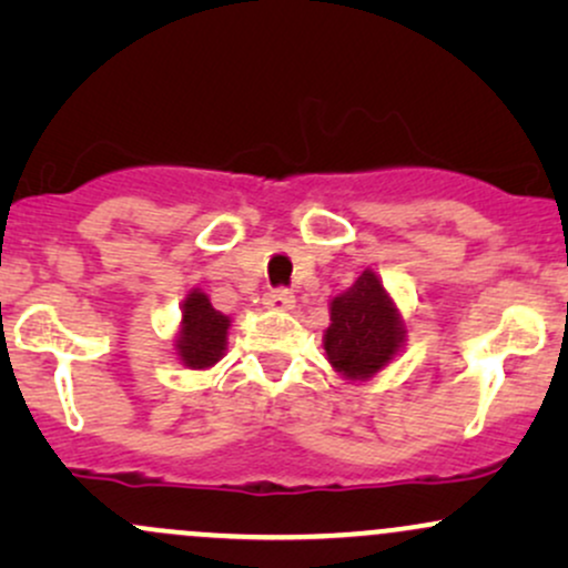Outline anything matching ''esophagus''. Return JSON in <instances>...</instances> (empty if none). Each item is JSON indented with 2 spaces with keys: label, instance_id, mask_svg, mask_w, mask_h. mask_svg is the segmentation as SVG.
Wrapping results in <instances>:
<instances>
[{
  "label": "esophagus",
  "instance_id": "34e87169",
  "mask_svg": "<svg viewBox=\"0 0 568 568\" xmlns=\"http://www.w3.org/2000/svg\"><path fill=\"white\" fill-rule=\"evenodd\" d=\"M264 306L272 312H291L296 306V298H293L291 291H270L264 296Z\"/></svg>",
  "mask_w": 568,
  "mask_h": 568
}]
</instances>
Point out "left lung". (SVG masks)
I'll return each instance as SVG.
<instances>
[{
    "label": "left lung",
    "instance_id": "8db88e82",
    "mask_svg": "<svg viewBox=\"0 0 568 568\" xmlns=\"http://www.w3.org/2000/svg\"><path fill=\"white\" fill-rule=\"evenodd\" d=\"M323 334L325 361L344 382H371L406 347V323L374 270H363L328 304Z\"/></svg>",
    "mask_w": 568,
    "mask_h": 568
}]
</instances>
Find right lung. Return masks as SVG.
I'll list each match as a JSON object with an SVG mask.
<instances>
[{
    "label": "right lung",
    "instance_id": "1",
    "mask_svg": "<svg viewBox=\"0 0 568 568\" xmlns=\"http://www.w3.org/2000/svg\"><path fill=\"white\" fill-rule=\"evenodd\" d=\"M232 317L219 312L202 288H189L181 302V323L175 331V357L189 371H205L216 366L226 355Z\"/></svg>",
    "mask_w": 568,
    "mask_h": 568
}]
</instances>
